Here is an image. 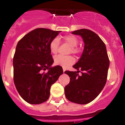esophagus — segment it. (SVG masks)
<instances>
[{"label":"esophagus","instance_id":"1","mask_svg":"<svg viewBox=\"0 0 125 125\" xmlns=\"http://www.w3.org/2000/svg\"><path fill=\"white\" fill-rule=\"evenodd\" d=\"M62 69H63V73H64V72H65V71H66V68H62Z\"/></svg>","mask_w":125,"mask_h":125}]
</instances>
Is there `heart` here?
<instances>
[{"label": "heart", "instance_id": "heart-1", "mask_svg": "<svg viewBox=\"0 0 125 125\" xmlns=\"http://www.w3.org/2000/svg\"><path fill=\"white\" fill-rule=\"evenodd\" d=\"M64 41L67 43L69 46H71V52L73 54H78L79 52V49L77 47L78 43V38L73 35H68L63 37ZM59 46V41L57 38H54L51 41L49 44V49L50 52L52 54H56L58 52ZM54 62L57 66H60L63 68H67L70 65L73 64L74 62V59L71 56H57L54 57Z\"/></svg>", "mask_w": 125, "mask_h": 125}]
</instances>
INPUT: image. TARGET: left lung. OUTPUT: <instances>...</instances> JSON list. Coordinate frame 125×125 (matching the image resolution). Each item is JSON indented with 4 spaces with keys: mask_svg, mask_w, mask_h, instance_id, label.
I'll use <instances>...</instances> for the list:
<instances>
[{
    "mask_svg": "<svg viewBox=\"0 0 125 125\" xmlns=\"http://www.w3.org/2000/svg\"><path fill=\"white\" fill-rule=\"evenodd\" d=\"M72 34L82 37L84 47L79 60L73 66L78 71L64 72L70 78L65 96L71 102L85 104L93 101L105 86L110 61L104 43L96 33L82 29ZM80 70L82 75L79 76Z\"/></svg>",
    "mask_w": 125,
    "mask_h": 125,
    "instance_id": "left-lung-1",
    "label": "left lung"
}]
</instances>
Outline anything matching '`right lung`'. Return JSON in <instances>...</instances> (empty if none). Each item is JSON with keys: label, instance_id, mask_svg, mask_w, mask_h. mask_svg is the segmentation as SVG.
<instances>
[{"label": "right lung", "instance_id": "add662e5", "mask_svg": "<svg viewBox=\"0 0 125 125\" xmlns=\"http://www.w3.org/2000/svg\"><path fill=\"white\" fill-rule=\"evenodd\" d=\"M60 32L36 29L17 43L13 59L14 82L20 96L28 103L47 101L51 85L63 74L61 66H52L54 60L49 49L51 41Z\"/></svg>", "mask_w": 125, "mask_h": 125}]
</instances>
